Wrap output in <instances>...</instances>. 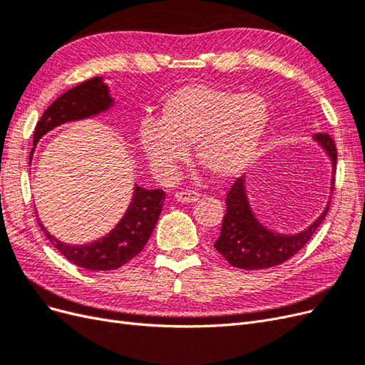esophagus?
Returning <instances> with one entry per match:
<instances>
[{"label":"esophagus","instance_id":"esophagus-1","mask_svg":"<svg viewBox=\"0 0 365 365\" xmlns=\"http://www.w3.org/2000/svg\"><path fill=\"white\" fill-rule=\"evenodd\" d=\"M200 200V195L196 192H178L175 193V201L178 202H196Z\"/></svg>","mask_w":365,"mask_h":365}]
</instances>
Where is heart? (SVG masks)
I'll return each mask as SVG.
<instances>
[{"label":"heart","instance_id":"obj_1","mask_svg":"<svg viewBox=\"0 0 365 365\" xmlns=\"http://www.w3.org/2000/svg\"><path fill=\"white\" fill-rule=\"evenodd\" d=\"M271 121V108L260 93L190 83L165 97L158 121L141 123L138 146L158 172H169L195 158L216 180H230L247 170L259 155Z\"/></svg>","mask_w":365,"mask_h":365}]
</instances>
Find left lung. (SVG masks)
I'll return each instance as SVG.
<instances>
[{
  "mask_svg": "<svg viewBox=\"0 0 365 365\" xmlns=\"http://www.w3.org/2000/svg\"><path fill=\"white\" fill-rule=\"evenodd\" d=\"M326 153L332 164L330 190L334 189V176L336 165V149L332 138L326 134H317L312 138ZM329 210L327 205L319 216L298 233H277L264 227L254 210L248 196L247 173L242 175L231 185L227 195V213L222 220L220 236L215 242V248L222 254L231 267L240 269H263L282 264L300 251L322 225Z\"/></svg>",
  "mask_w": 365,
  "mask_h": 365,
  "instance_id": "1",
  "label": "left lung"
}]
</instances>
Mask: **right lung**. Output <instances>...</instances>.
Here are the masks:
<instances>
[{
	"instance_id": "1",
	"label": "right lung",
	"mask_w": 365,
	"mask_h": 365,
	"mask_svg": "<svg viewBox=\"0 0 365 365\" xmlns=\"http://www.w3.org/2000/svg\"><path fill=\"white\" fill-rule=\"evenodd\" d=\"M114 106L115 101L103 77H94L58 97L38 121L33 134L30 164L39 140L50 130L71 121L108 114ZM164 200L163 190H146L134 184L130 202L115 227L101 239L82 245H70L56 239L42 225L39 217L38 224L51 245L76 267L90 271H111L123 267L145 248L163 212Z\"/></svg>"
}]
</instances>
